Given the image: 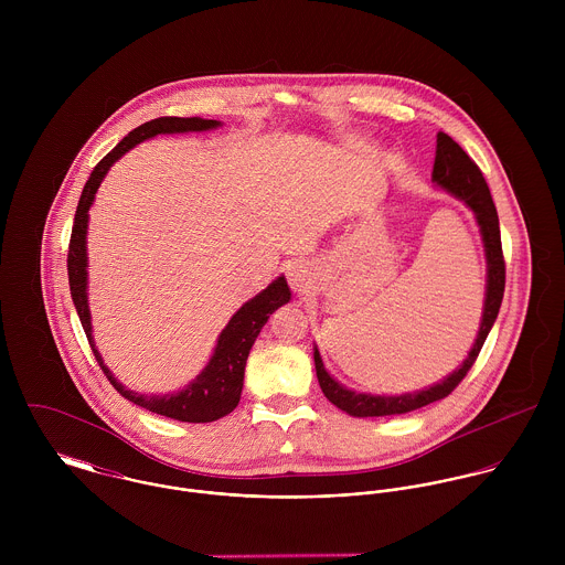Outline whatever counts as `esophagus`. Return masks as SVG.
Instances as JSON below:
<instances>
[{"label":"esophagus","instance_id":"esophagus-1","mask_svg":"<svg viewBox=\"0 0 565 565\" xmlns=\"http://www.w3.org/2000/svg\"><path fill=\"white\" fill-rule=\"evenodd\" d=\"M287 280H289V285L294 287V289H298V291H302L305 289V285H307V269L302 267V265H298V263H291V265H287Z\"/></svg>","mask_w":565,"mask_h":565}]
</instances>
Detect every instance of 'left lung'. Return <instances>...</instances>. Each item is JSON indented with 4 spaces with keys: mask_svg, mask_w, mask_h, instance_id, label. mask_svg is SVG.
<instances>
[{
    "mask_svg": "<svg viewBox=\"0 0 565 565\" xmlns=\"http://www.w3.org/2000/svg\"><path fill=\"white\" fill-rule=\"evenodd\" d=\"M433 180L463 200L477 215V222L481 226L483 235L484 256H487V294H484L483 322L479 328V337L475 341V348L470 350L468 359L455 370L448 379L441 383L404 396H372V394H356L339 385L326 370H323L322 356L316 348V372L322 387L323 396L334 404L337 408L354 415V417H385V415H401L415 408H422L426 404L437 403L446 396H450L457 385L466 379L470 367L475 365L484 339L491 330V326L498 318L502 296H504V256H502V243H500V226H498V213L489 193V186L484 182L483 173L479 164L472 161L463 148L452 141L448 135H437V152L433 164Z\"/></svg>",
    "mask_w": 565,
    "mask_h": 565,
    "instance_id": "left-lung-1",
    "label": "left lung"
}]
</instances>
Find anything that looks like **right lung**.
<instances>
[{
	"mask_svg": "<svg viewBox=\"0 0 565 565\" xmlns=\"http://www.w3.org/2000/svg\"><path fill=\"white\" fill-rule=\"evenodd\" d=\"M217 126H220V121H215V119L159 117V119H152V121L135 128L128 137H124L102 161L95 164V169L90 171V175L82 189L81 202H78L74 228H72V239H70V254H67L72 300L76 305V311H78L84 334L88 339V345L95 354V361L99 363V367L106 374V379L110 381V385L130 403L139 404V406L164 415V417H171L178 422H193V424L215 422V419L228 415L239 404L243 372H245V361H247L249 348L256 341L260 328L269 320V316L278 307L287 305L291 298L285 276L276 278L267 289H263L256 298L245 302L242 309L233 316V320L220 334L217 348H215L209 365L193 383H189L180 392L164 394V396L135 394L115 381L110 370L104 365L99 352L95 350V341L90 334V313H88V302H86V224H88V209L95 200L99 182L104 180L110 164L117 159H121L130 148H135L137 143L146 141V139H152L157 135L200 132V130H211Z\"/></svg>",
	"mask_w": 565,
	"mask_h": 565,
	"instance_id": "obj_1",
	"label": "right lung"
}]
</instances>
